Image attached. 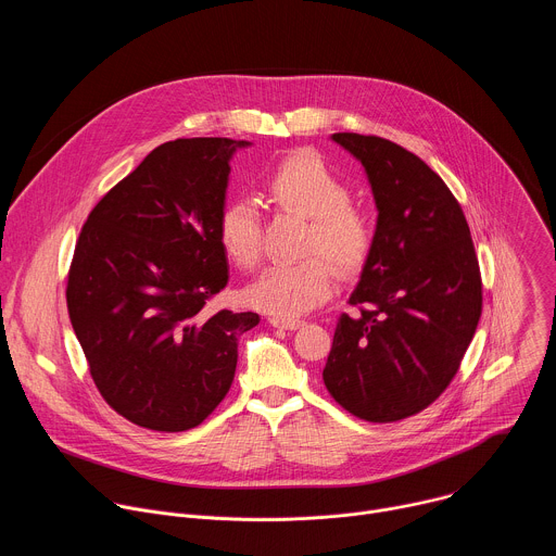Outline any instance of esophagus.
<instances>
[{
    "instance_id": "34e87169",
    "label": "esophagus",
    "mask_w": 556,
    "mask_h": 556,
    "mask_svg": "<svg viewBox=\"0 0 556 556\" xmlns=\"http://www.w3.org/2000/svg\"><path fill=\"white\" fill-rule=\"evenodd\" d=\"M268 324H270L273 328H281V330H288V332L299 330V328L303 326V321H299V319H281V316H270Z\"/></svg>"
}]
</instances>
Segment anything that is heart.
I'll use <instances>...</instances> for the list:
<instances>
[{
    "mask_svg": "<svg viewBox=\"0 0 556 556\" xmlns=\"http://www.w3.org/2000/svg\"><path fill=\"white\" fill-rule=\"evenodd\" d=\"M266 191L277 206L309 219L305 253L326 254L343 275L363 268L374 249V222L369 213L350 202V187L319 155L296 151L283 157L268 174ZM217 240L235 266H257L262 222L253 200L235 198L222 206ZM325 258L312 255L299 262L270 264L247 288L249 303L281 319H294L321 305L337 286L333 263Z\"/></svg>",
    "mask_w": 556,
    "mask_h": 556,
    "instance_id": "b5f03b06",
    "label": "heart"
}]
</instances>
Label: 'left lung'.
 <instances>
[{
  "mask_svg": "<svg viewBox=\"0 0 556 556\" xmlns=\"http://www.w3.org/2000/svg\"><path fill=\"white\" fill-rule=\"evenodd\" d=\"M363 165L376 202L374 249L341 314L324 382L367 422L429 407L455 376L482 314L466 217L420 157L378 136L332 134Z\"/></svg>",
  "mask_w": 556,
  "mask_h": 556,
  "instance_id": "1",
  "label": "left lung"
}]
</instances>
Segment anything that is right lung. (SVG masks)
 Returning a JSON list of instances; mask_svg holds the SVG:
<instances>
[{
  "instance_id": "add662e5",
  "label": "right lung",
  "mask_w": 556,
  "mask_h": 556,
  "mask_svg": "<svg viewBox=\"0 0 556 556\" xmlns=\"http://www.w3.org/2000/svg\"><path fill=\"white\" fill-rule=\"evenodd\" d=\"M249 140L155 147L90 213L67 275V312L108 405L129 422L198 427L230 389L260 314L206 301L228 281L217 240L230 157Z\"/></svg>"
}]
</instances>
